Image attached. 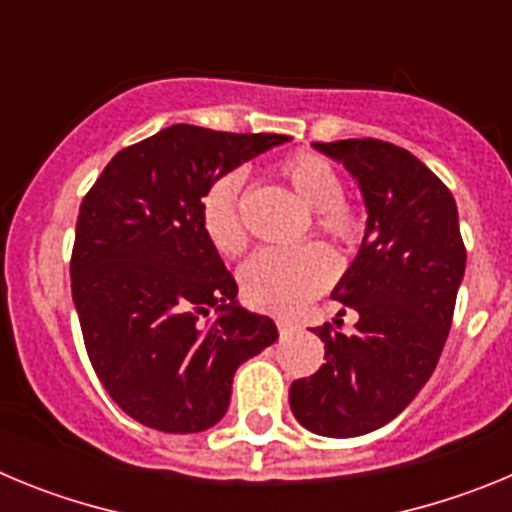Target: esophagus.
I'll return each mask as SVG.
<instances>
[{"instance_id":"34e87169","label":"esophagus","mask_w":512,"mask_h":512,"mask_svg":"<svg viewBox=\"0 0 512 512\" xmlns=\"http://www.w3.org/2000/svg\"><path fill=\"white\" fill-rule=\"evenodd\" d=\"M277 328H279V333H282V336H289V333L300 330V323H295V320H287V318H279Z\"/></svg>"}]
</instances>
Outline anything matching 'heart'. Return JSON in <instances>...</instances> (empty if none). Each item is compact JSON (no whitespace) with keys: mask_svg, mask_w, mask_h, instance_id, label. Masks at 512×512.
Wrapping results in <instances>:
<instances>
[{"mask_svg":"<svg viewBox=\"0 0 512 512\" xmlns=\"http://www.w3.org/2000/svg\"><path fill=\"white\" fill-rule=\"evenodd\" d=\"M282 176L307 207L315 225L333 241L351 246L361 233V217L343 200V179L318 153H295L282 164ZM243 171H225L202 194V225L212 246L238 256L248 235L241 220ZM336 274L333 253L320 243L297 248H264L241 269L243 297L253 307L295 312L320 295Z\"/></svg>","mask_w":512,"mask_h":512,"instance_id":"heart-1","label":"heart"}]
</instances>
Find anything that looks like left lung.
I'll list each match as a JSON object with an SVG mask.
<instances>
[{"instance_id":"8db88e82","label":"left lung","mask_w":512,"mask_h":512,"mask_svg":"<svg viewBox=\"0 0 512 512\" xmlns=\"http://www.w3.org/2000/svg\"><path fill=\"white\" fill-rule=\"evenodd\" d=\"M354 176L366 207L359 253L333 300L359 315L356 333H315L325 364L289 387L297 423L325 438L372 433L431 379L467 269L451 192L413 153L372 138L312 143ZM343 315V310H341Z\"/></svg>"}]
</instances>
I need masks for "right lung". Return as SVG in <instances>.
<instances>
[{
    "label": "right lung",
    "mask_w": 512,
    "mask_h": 512,
    "mask_svg": "<svg viewBox=\"0 0 512 512\" xmlns=\"http://www.w3.org/2000/svg\"><path fill=\"white\" fill-rule=\"evenodd\" d=\"M287 140L171 125L117 153L81 202L71 297L99 382L138 423L212 428L235 369L279 338L238 305L200 207L217 176Z\"/></svg>",
    "instance_id": "1"
}]
</instances>
